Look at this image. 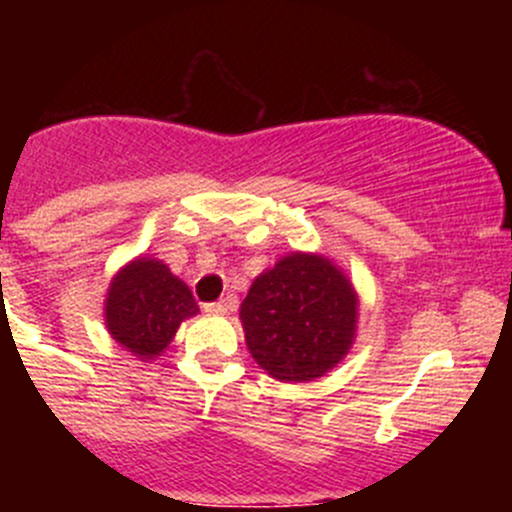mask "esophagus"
Wrapping results in <instances>:
<instances>
[{
  "label": "esophagus",
  "mask_w": 512,
  "mask_h": 512,
  "mask_svg": "<svg viewBox=\"0 0 512 512\" xmlns=\"http://www.w3.org/2000/svg\"><path fill=\"white\" fill-rule=\"evenodd\" d=\"M204 310H207V313H211V315L228 313V310H233V298H223V301L207 303V305H204Z\"/></svg>",
  "instance_id": "obj_1"
}]
</instances>
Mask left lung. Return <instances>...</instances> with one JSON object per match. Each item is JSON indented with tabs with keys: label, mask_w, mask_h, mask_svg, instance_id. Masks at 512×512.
I'll list each match as a JSON object with an SVG mask.
<instances>
[{
	"label": "left lung",
	"mask_w": 512,
	"mask_h": 512,
	"mask_svg": "<svg viewBox=\"0 0 512 512\" xmlns=\"http://www.w3.org/2000/svg\"><path fill=\"white\" fill-rule=\"evenodd\" d=\"M245 344L269 378L313 383L356 342L358 293L320 252H289L252 281L240 303Z\"/></svg>",
	"instance_id": "8db88e82"
}]
</instances>
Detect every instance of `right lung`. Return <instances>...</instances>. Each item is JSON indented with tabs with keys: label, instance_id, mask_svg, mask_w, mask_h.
<instances>
[{
	"label": "right lung",
	"instance_id": "add662e5",
	"mask_svg": "<svg viewBox=\"0 0 512 512\" xmlns=\"http://www.w3.org/2000/svg\"><path fill=\"white\" fill-rule=\"evenodd\" d=\"M199 313L190 286L156 257H134L117 269L105 293V330L139 361L163 356L185 320Z\"/></svg>",
	"mask_w": 512,
	"mask_h": 512
}]
</instances>
